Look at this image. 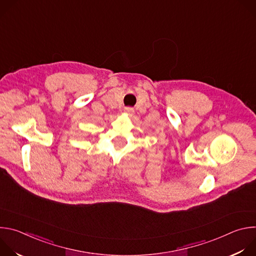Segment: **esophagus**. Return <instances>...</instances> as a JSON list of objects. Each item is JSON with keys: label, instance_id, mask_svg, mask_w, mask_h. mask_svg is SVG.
<instances>
[{"label": "esophagus", "instance_id": "obj_1", "mask_svg": "<svg viewBox=\"0 0 256 256\" xmlns=\"http://www.w3.org/2000/svg\"><path fill=\"white\" fill-rule=\"evenodd\" d=\"M124 112L126 114H128V116H132V114H134V108H132V107H124Z\"/></svg>", "mask_w": 256, "mask_h": 256}]
</instances>
